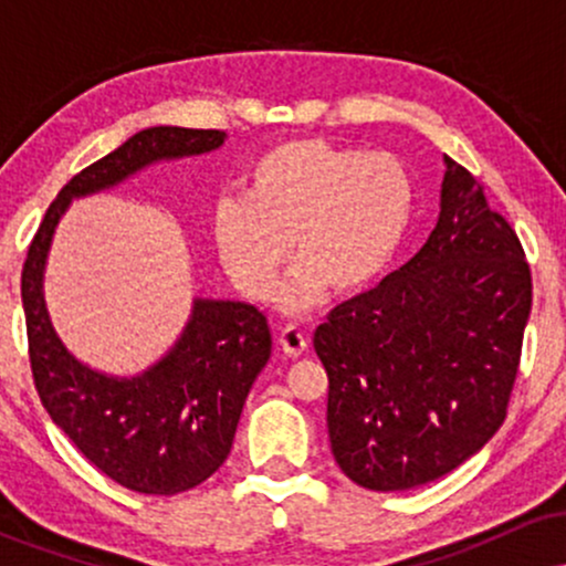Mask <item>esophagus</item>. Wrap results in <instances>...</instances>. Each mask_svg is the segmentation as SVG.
<instances>
[{
	"instance_id": "1",
	"label": "esophagus",
	"mask_w": 566,
	"mask_h": 566,
	"mask_svg": "<svg viewBox=\"0 0 566 566\" xmlns=\"http://www.w3.org/2000/svg\"><path fill=\"white\" fill-rule=\"evenodd\" d=\"M279 348L290 356V359H297L305 348H308V337H305L297 327H284L279 333Z\"/></svg>"
}]
</instances>
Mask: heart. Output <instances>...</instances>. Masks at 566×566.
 <instances>
[{"instance_id":"heart-1","label":"heart","mask_w":566,"mask_h":566,"mask_svg":"<svg viewBox=\"0 0 566 566\" xmlns=\"http://www.w3.org/2000/svg\"><path fill=\"white\" fill-rule=\"evenodd\" d=\"M242 197L212 210V242L226 274L250 301H269L292 258L284 290L290 311L311 308L329 287L356 295L382 276L405 242L415 184L394 154L327 140H290L265 151L244 175Z\"/></svg>"}]
</instances>
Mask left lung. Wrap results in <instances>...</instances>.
<instances>
[{"label":"left lung","mask_w":566,"mask_h":566,"mask_svg":"<svg viewBox=\"0 0 566 566\" xmlns=\"http://www.w3.org/2000/svg\"><path fill=\"white\" fill-rule=\"evenodd\" d=\"M437 229L418 255L329 311L314 333L329 378L327 428L350 482H437L503 426L532 308L509 220L444 157Z\"/></svg>","instance_id":"8db88e82"}]
</instances>
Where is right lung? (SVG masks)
I'll list each match as a JSON object with an SVG mask.
<instances>
[{
    "label": "right lung",
    "mask_w": 566,
    "mask_h": 566,
    "mask_svg": "<svg viewBox=\"0 0 566 566\" xmlns=\"http://www.w3.org/2000/svg\"><path fill=\"white\" fill-rule=\"evenodd\" d=\"M220 129L148 127L61 188L23 263L21 297L34 386L53 423L97 471L143 495H178L229 458L239 415L271 356L269 322L255 305L193 301L184 333L133 378L97 373L57 337L44 303V265L57 220L74 199L135 172L223 146Z\"/></svg>",
    "instance_id": "right-lung-1"
}]
</instances>
